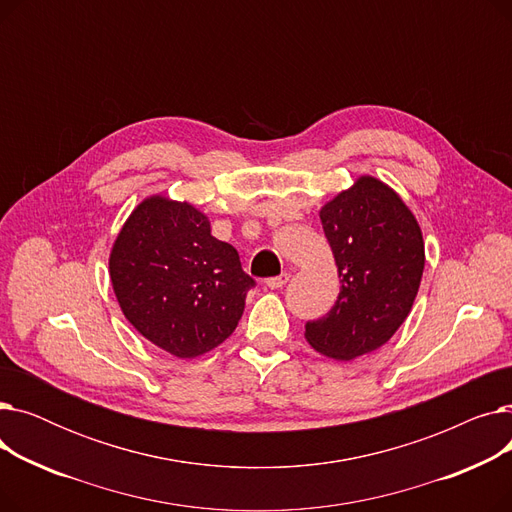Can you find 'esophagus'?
Returning <instances> with one entry per match:
<instances>
[{
    "label": "esophagus",
    "instance_id": "1",
    "mask_svg": "<svg viewBox=\"0 0 512 512\" xmlns=\"http://www.w3.org/2000/svg\"><path fill=\"white\" fill-rule=\"evenodd\" d=\"M290 280V274H280V276H274V278H267V288H272V290H278V288H282V286H286V282Z\"/></svg>",
    "mask_w": 512,
    "mask_h": 512
}]
</instances>
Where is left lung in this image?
I'll return each instance as SVG.
<instances>
[{
	"instance_id": "8db88e82",
	"label": "left lung",
	"mask_w": 512,
	"mask_h": 512,
	"mask_svg": "<svg viewBox=\"0 0 512 512\" xmlns=\"http://www.w3.org/2000/svg\"><path fill=\"white\" fill-rule=\"evenodd\" d=\"M340 278L334 307L307 321L317 353L351 361L386 344L417 297L425 253L417 220L384 182L363 176L319 211Z\"/></svg>"
}]
</instances>
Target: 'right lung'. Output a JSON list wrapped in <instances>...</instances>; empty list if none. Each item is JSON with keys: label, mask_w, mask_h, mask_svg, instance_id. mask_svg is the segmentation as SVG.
<instances>
[{"label": "right lung", "mask_w": 512, "mask_h": 512, "mask_svg": "<svg viewBox=\"0 0 512 512\" xmlns=\"http://www.w3.org/2000/svg\"><path fill=\"white\" fill-rule=\"evenodd\" d=\"M110 278L130 324L178 359L222 344L255 286L238 251L211 236L205 215L166 197L132 211L112 249Z\"/></svg>", "instance_id": "add662e5"}]
</instances>
